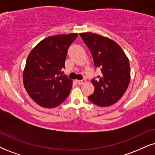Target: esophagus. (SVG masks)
Returning a JSON list of instances; mask_svg holds the SVG:
<instances>
[{
  "label": "esophagus",
  "mask_w": 155,
  "mask_h": 155,
  "mask_svg": "<svg viewBox=\"0 0 155 155\" xmlns=\"http://www.w3.org/2000/svg\"><path fill=\"white\" fill-rule=\"evenodd\" d=\"M76 83H77L79 85H81V84H83L84 83H85L86 82V80L85 79H82V80H76Z\"/></svg>",
  "instance_id": "esophagus-1"
}]
</instances>
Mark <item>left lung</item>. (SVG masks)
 I'll return each instance as SVG.
<instances>
[{
  "instance_id": "8db88e82",
  "label": "left lung",
  "mask_w": 155,
  "mask_h": 155,
  "mask_svg": "<svg viewBox=\"0 0 155 155\" xmlns=\"http://www.w3.org/2000/svg\"><path fill=\"white\" fill-rule=\"evenodd\" d=\"M88 46L96 68L102 75L91 80L94 91L88 99L99 107H109L117 102L124 95L130 81V66L128 58L116 42L107 37L93 33L79 34Z\"/></svg>"
}]
</instances>
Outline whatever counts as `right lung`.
Here are the masks:
<instances>
[{
  "label": "right lung",
  "mask_w": 155,
  "mask_h": 155,
  "mask_svg": "<svg viewBox=\"0 0 155 155\" xmlns=\"http://www.w3.org/2000/svg\"><path fill=\"white\" fill-rule=\"evenodd\" d=\"M77 34L47 37L31 50L23 74V85L31 99L45 108L60 105L69 95L72 81L65 68L68 47Z\"/></svg>",
  "instance_id": "1"
}]
</instances>
